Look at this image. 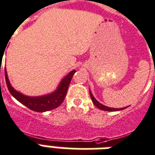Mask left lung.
<instances>
[{"label": "left lung", "instance_id": "left-lung-1", "mask_svg": "<svg viewBox=\"0 0 155 155\" xmlns=\"http://www.w3.org/2000/svg\"><path fill=\"white\" fill-rule=\"evenodd\" d=\"M90 94H91V99H92L93 104H94V105H95V106L98 107V108L101 109V110H103V111H120V110H123V109H124V107H123V108H111V107H108L104 106V105H103V104H99V102L97 101L96 99H94V97L93 96V94H91V91H90ZM125 108H126V107H125Z\"/></svg>", "mask_w": 155, "mask_h": 155}]
</instances>
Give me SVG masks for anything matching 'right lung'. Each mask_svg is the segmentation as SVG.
Listing matches in <instances>:
<instances>
[{"label": "right lung", "instance_id": "1", "mask_svg": "<svg viewBox=\"0 0 155 155\" xmlns=\"http://www.w3.org/2000/svg\"><path fill=\"white\" fill-rule=\"evenodd\" d=\"M75 72L76 70H73L65 78H64L55 92L48 94V95H44V96L40 97L26 96V95H23L21 93L15 91L9 83L5 69V81H6L7 87L9 89V91L18 101L27 107L29 109H31L32 111L44 112V111L56 108L63 103L64 97L66 95L67 90L69 88V83H70L72 78L75 74Z\"/></svg>", "mask_w": 155, "mask_h": 155}]
</instances>
